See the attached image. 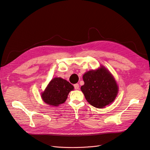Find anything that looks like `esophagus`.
I'll return each mask as SVG.
<instances>
[{
	"instance_id": "esophagus-1",
	"label": "esophagus",
	"mask_w": 150,
	"mask_h": 150,
	"mask_svg": "<svg viewBox=\"0 0 150 150\" xmlns=\"http://www.w3.org/2000/svg\"><path fill=\"white\" fill-rule=\"evenodd\" d=\"M74 89H78L79 88V86L78 84H75L74 85Z\"/></svg>"
}]
</instances>
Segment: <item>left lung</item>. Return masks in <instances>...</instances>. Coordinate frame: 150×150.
Wrapping results in <instances>:
<instances>
[{
  "instance_id": "1",
  "label": "left lung",
  "mask_w": 150,
  "mask_h": 150,
  "mask_svg": "<svg viewBox=\"0 0 150 150\" xmlns=\"http://www.w3.org/2000/svg\"><path fill=\"white\" fill-rule=\"evenodd\" d=\"M83 78L84 84L81 87V91L91 105L103 108L114 101L118 86L114 77L104 66L86 72Z\"/></svg>"
}]
</instances>
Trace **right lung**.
<instances>
[{
	"instance_id": "1",
	"label": "right lung",
	"mask_w": 150,
	"mask_h": 150,
	"mask_svg": "<svg viewBox=\"0 0 150 150\" xmlns=\"http://www.w3.org/2000/svg\"><path fill=\"white\" fill-rule=\"evenodd\" d=\"M74 86L61 78H53L41 94L42 100L49 105L57 106L64 103Z\"/></svg>"
}]
</instances>
